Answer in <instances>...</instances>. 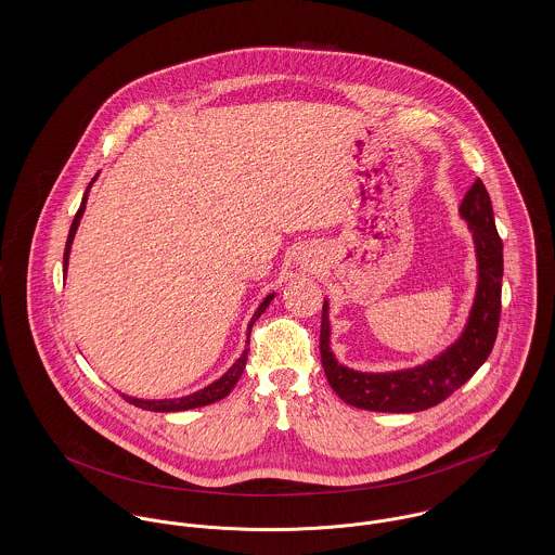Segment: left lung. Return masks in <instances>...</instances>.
I'll use <instances>...</instances> for the list:
<instances>
[{"label":"left lung","instance_id":"obj_1","mask_svg":"<svg viewBox=\"0 0 555 555\" xmlns=\"http://www.w3.org/2000/svg\"><path fill=\"white\" fill-rule=\"evenodd\" d=\"M459 214L474 236L478 258V287L463 333L455 344H451L436 359L413 369L390 373H362L339 364L331 352L328 304L325 299L321 321V359L326 382L344 402L379 413L425 411L459 390L489 359L501 317L503 243L494 227L487 186L480 178L463 196Z\"/></svg>","mask_w":555,"mask_h":555}]
</instances>
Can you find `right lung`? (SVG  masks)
I'll return each instance as SVG.
<instances>
[{"mask_svg": "<svg viewBox=\"0 0 555 555\" xmlns=\"http://www.w3.org/2000/svg\"><path fill=\"white\" fill-rule=\"evenodd\" d=\"M96 180V178H94ZM92 180V182H94ZM92 182H90V186H92ZM90 186H88V191H86V195L81 198V205H79V209H77V214H75V218H73V224H70V230H68V238H66V247H65V260H63V266H68V254H70V245H73V238H75V232H77V227H79V220H81V216H83V211H86V203H88V193H90ZM272 297L274 294L266 295V299L261 301L260 306H258V310L254 312V317H251V321H249V331H247V344H249V333H251V326L254 323L260 319L261 314H263V310L270 306V301H272ZM247 352H249V348H245L243 350V354H241V359L236 360L232 366H230L229 371L220 377V379H216L214 384H209L207 388H203V390L195 391V393H191V396H182V398H167V400H142V398H133V396H126V393H121L130 404L133 406H140V409H144V411H155V413H176V411H189V409H196V406H205V404H211V402H218V400H222V398H227L232 388H234V384L238 382V377H241V373H243V369H245V362H247Z\"/></svg>", "mask_w": 555, "mask_h": 555, "instance_id": "1", "label": "right lung"}]
</instances>
